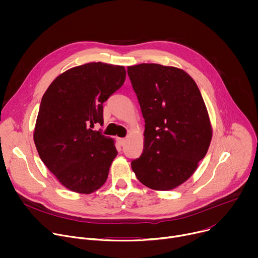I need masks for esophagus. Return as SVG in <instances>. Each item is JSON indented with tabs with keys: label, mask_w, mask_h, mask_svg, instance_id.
<instances>
[{
	"label": "esophagus",
	"mask_w": 258,
	"mask_h": 258,
	"mask_svg": "<svg viewBox=\"0 0 258 258\" xmlns=\"http://www.w3.org/2000/svg\"><path fill=\"white\" fill-rule=\"evenodd\" d=\"M125 142H126V139H125V138H120V139H119V144H120L121 146H123V145L125 144Z\"/></svg>",
	"instance_id": "1"
}]
</instances>
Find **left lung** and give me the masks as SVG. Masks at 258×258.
<instances>
[{
    "instance_id": "obj_1",
    "label": "left lung",
    "mask_w": 258,
    "mask_h": 258,
    "mask_svg": "<svg viewBox=\"0 0 258 258\" xmlns=\"http://www.w3.org/2000/svg\"><path fill=\"white\" fill-rule=\"evenodd\" d=\"M145 119L142 155L132 161L146 187L167 191L186 181L204 158L212 131L202 95L183 70L155 63L127 67Z\"/></svg>"
}]
</instances>
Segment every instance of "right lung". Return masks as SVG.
<instances>
[{
    "instance_id": "1",
    "label": "right lung",
    "mask_w": 258,
    "mask_h": 258,
    "mask_svg": "<svg viewBox=\"0 0 258 258\" xmlns=\"http://www.w3.org/2000/svg\"><path fill=\"white\" fill-rule=\"evenodd\" d=\"M123 66L92 62L60 75L44 94L33 140L48 167L67 189L90 194L106 181L117 155L113 140L93 131L103 103L125 81Z\"/></svg>"
}]
</instances>
